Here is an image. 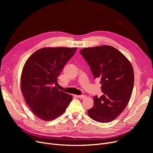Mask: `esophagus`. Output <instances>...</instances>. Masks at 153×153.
<instances>
[{
  "mask_svg": "<svg viewBox=\"0 0 153 153\" xmlns=\"http://www.w3.org/2000/svg\"><path fill=\"white\" fill-rule=\"evenodd\" d=\"M78 97H79L80 99H84L86 97V95H78Z\"/></svg>",
  "mask_w": 153,
  "mask_h": 153,
  "instance_id": "esophagus-1",
  "label": "esophagus"
}]
</instances>
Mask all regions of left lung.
Listing matches in <instances>:
<instances>
[{"label": "left lung", "instance_id": "obj_1", "mask_svg": "<svg viewBox=\"0 0 153 153\" xmlns=\"http://www.w3.org/2000/svg\"><path fill=\"white\" fill-rule=\"evenodd\" d=\"M95 79H100L103 94L94 97V106L87 111L96 122L108 123L125 108L132 94L134 72L130 62L113 46L85 48L80 51Z\"/></svg>", "mask_w": 153, "mask_h": 153}]
</instances>
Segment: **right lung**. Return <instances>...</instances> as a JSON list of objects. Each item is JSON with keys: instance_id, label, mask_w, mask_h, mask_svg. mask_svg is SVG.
<instances>
[{"instance_id": "1", "label": "right lung", "mask_w": 153, "mask_h": 153, "mask_svg": "<svg viewBox=\"0 0 153 153\" xmlns=\"http://www.w3.org/2000/svg\"><path fill=\"white\" fill-rule=\"evenodd\" d=\"M77 48H44L27 60L21 75V90L33 114L44 121L61 115L72 99V95L56 86L58 77Z\"/></svg>"}]
</instances>
